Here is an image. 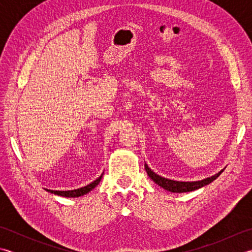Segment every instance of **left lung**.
I'll list each match as a JSON object with an SVG mask.
<instances>
[{
    "label": "left lung",
    "mask_w": 252,
    "mask_h": 252,
    "mask_svg": "<svg viewBox=\"0 0 252 252\" xmlns=\"http://www.w3.org/2000/svg\"><path fill=\"white\" fill-rule=\"evenodd\" d=\"M145 170L148 174L149 178H151L155 183L158 184L160 187L167 189L169 191L172 192H186V191H191L200 189V187L208 185L209 183H211L212 181H215L219 175L222 173L219 172L218 174L211 176V178H207L205 180L201 181H197V182H179V181H173V180H169V179H164L162 176H159L155 172L148 168V165L145 163Z\"/></svg>",
    "instance_id": "8db88e82"
}]
</instances>
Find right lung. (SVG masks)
Here are the masks:
<instances>
[{
    "instance_id": "right-lung-1",
    "label": "right lung",
    "mask_w": 252,
    "mask_h": 252,
    "mask_svg": "<svg viewBox=\"0 0 252 252\" xmlns=\"http://www.w3.org/2000/svg\"><path fill=\"white\" fill-rule=\"evenodd\" d=\"M101 176H103V175H100L98 179H96L91 184L84 186V187H81V189H73V190H52V189H45V190H47L49 192H52V194H55V195H58V196H63V197H80V196H83L85 194H88L89 191L92 190L94 187L100 182Z\"/></svg>"
}]
</instances>
